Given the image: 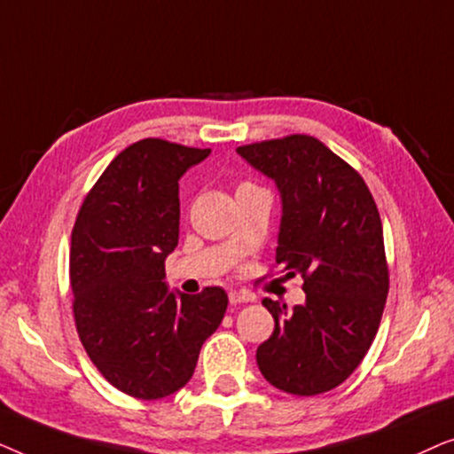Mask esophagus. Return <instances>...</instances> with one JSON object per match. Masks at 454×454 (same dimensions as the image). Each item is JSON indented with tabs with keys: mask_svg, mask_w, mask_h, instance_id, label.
I'll return each instance as SVG.
<instances>
[{
	"mask_svg": "<svg viewBox=\"0 0 454 454\" xmlns=\"http://www.w3.org/2000/svg\"><path fill=\"white\" fill-rule=\"evenodd\" d=\"M256 300L252 294H247V291H231L229 294V301L233 303V306H238V303H250Z\"/></svg>",
	"mask_w": 454,
	"mask_h": 454,
	"instance_id": "obj_1",
	"label": "esophagus"
}]
</instances>
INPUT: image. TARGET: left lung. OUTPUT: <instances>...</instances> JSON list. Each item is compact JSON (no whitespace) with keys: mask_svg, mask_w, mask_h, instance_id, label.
I'll list each match as a JSON object with an SVG mask.
<instances>
[{"mask_svg":"<svg viewBox=\"0 0 454 454\" xmlns=\"http://www.w3.org/2000/svg\"><path fill=\"white\" fill-rule=\"evenodd\" d=\"M247 165L281 196L277 264L303 277L306 301L264 297L275 331L256 351L272 387L312 396L351 376L380 326L388 294L382 223L356 169L312 136L239 146Z\"/></svg>","mask_w":454,"mask_h":454,"instance_id":"8db88e82","label":"left lung"}]
</instances>
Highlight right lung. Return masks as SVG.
I'll return each instance as SVG.
<instances>
[{
    "instance_id": "right-lung-1",
    "label": "right lung",
    "mask_w": 454,
    "mask_h": 454,
    "mask_svg": "<svg viewBox=\"0 0 454 454\" xmlns=\"http://www.w3.org/2000/svg\"><path fill=\"white\" fill-rule=\"evenodd\" d=\"M208 154L159 138L136 142L103 171L74 225L80 340L107 382L136 399L185 387L225 316L221 287L185 295L165 281V260L179 239V179Z\"/></svg>"
}]
</instances>
